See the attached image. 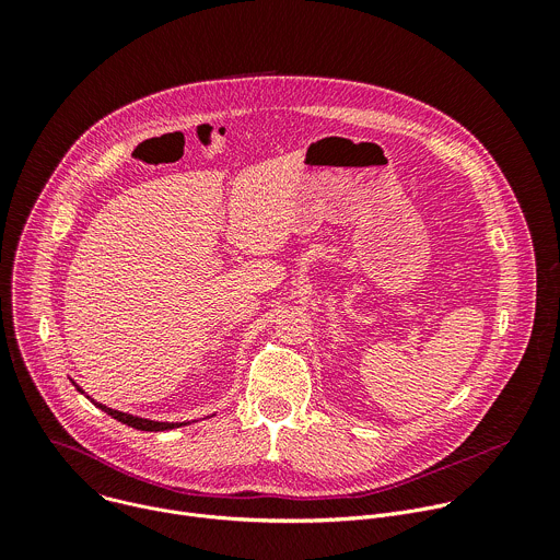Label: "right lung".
<instances>
[{"label": "right lung", "instance_id": "add662e5", "mask_svg": "<svg viewBox=\"0 0 560 560\" xmlns=\"http://www.w3.org/2000/svg\"><path fill=\"white\" fill-rule=\"evenodd\" d=\"M74 387L84 394V389L79 387L77 383H74ZM89 398H91V396H89ZM91 401H93L100 410H104L106 415H110L113 419H117V421H121V423H126V425H130V428H135V430H143V432H164V430H175V428L186 425V423H159V421H148V419H141V417H132V415H126V412H119V410L106 408V406L97 404L95 398H91Z\"/></svg>", "mask_w": 560, "mask_h": 560}]
</instances>
